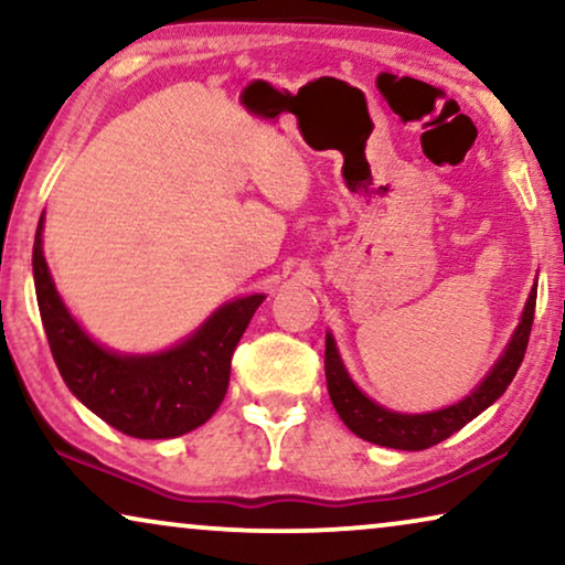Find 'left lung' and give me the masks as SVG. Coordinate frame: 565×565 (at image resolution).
<instances>
[{
    "mask_svg": "<svg viewBox=\"0 0 565 565\" xmlns=\"http://www.w3.org/2000/svg\"><path fill=\"white\" fill-rule=\"evenodd\" d=\"M535 300L537 285L532 288L527 303H524L520 327H516L514 337L509 339V347L497 365L491 367V373L483 377V383L468 398H462L460 404H452L429 414H396L377 406L375 401H370L352 383V377L347 375L342 358L337 352L334 337L327 334L323 367H327L329 398L337 408L339 419L358 437L367 439L373 445L393 447V450H427L431 445H439L443 439L466 427L468 422H473L478 414L486 412L507 391V385L514 381L516 370H520L524 360V352H527L532 319H535Z\"/></svg>",
    "mask_w": 565,
    "mask_h": 565,
    "instance_id": "8db88e82",
    "label": "left lung"
}]
</instances>
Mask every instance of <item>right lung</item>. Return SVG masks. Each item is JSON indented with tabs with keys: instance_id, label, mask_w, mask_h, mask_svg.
I'll list each match as a JSON object with an SVG mask.
<instances>
[{
	"instance_id": "obj_1",
	"label": "right lung",
	"mask_w": 565,
	"mask_h": 565,
	"mask_svg": "<svg viewBox=\"0 0 565 565\" xmlns=\"http://www.w3.org/2000/svg\"><path fill=\"white\" fill-rule=\"evenodd\" d=\"M35 296L51 354L68 391L122 435L169 439L198 429L228 391L231 358L265 296L221 306L195 334L159 354H115L66 311L43 257V218L33 244Z\"/></svg>"
}]
</instances>
